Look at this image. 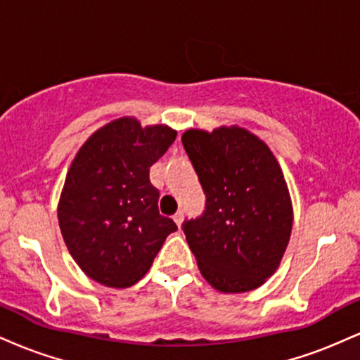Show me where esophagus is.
<instances>
[{"instance_id":"esophagus-1","label":"esophagus","mask_w":360,"mask_h":360,"mask_svg":"<svg viewBox=\"0 0 360 360\" xmlns=\"http://www.w3.org/2000/svg\"><path fill=\"white\" fill-rule=\"evenodd\" d=\"M172 220L176 221L177 226H181V225H183V220H184V213L183 212H177L174 217H172Z\"/></svg>"}]
</instances>
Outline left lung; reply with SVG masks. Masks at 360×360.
<instances>
[{"mask_svg":"<svg viewBox=\"0 0 360 360\" xmlns=\"http://www.w3.org/2000/svg\"><path fill=\"white\" fill-rule=\"evenodd\" d=\"M206 194V210L184 221L201 276L221 292H247L274 274L292 229V203L271 148L245 128L183 134Z\"/></svg>","mask_w":360,"mask_h":360,"instance_id":"1","label":"left lung"}]
</instances>
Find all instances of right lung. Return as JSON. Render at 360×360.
I'll use <instances>...</instances> for the list:
<instances>
[{"label": "right lung", "instance_id": "add662e5", "mask_svg": "<svg viewBox=\"0 0 360 360\" xmlns=\"http://www.w3.org/2000/svg\"><path fill=\"white\" fill-rule=\"evenodd\" d=\"M177 131L122 117L98 128L74 157L57 217L69 254L88 278L130 288L150 269L177 226L159 213L148 171Z\"/></svg>", "mask_w": 360, "mask_h": 360}]
</instances>
